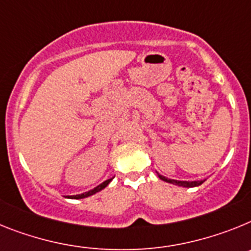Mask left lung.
<instances>
[{
  "label": "left lung",
  "mask_w": 251,
  "mask_h": 251,
  "mask_svg": "<svg viewBox=\"0 0 251 251\" xmlns=\"http://www.w3.org/2000/svg\"><path fill=\"white\" fill-rule=\"evenodd\" d=\"M156 174H158V177L160 178L162 180H164V182L172 183V184H176V186H179V187H186V188L197 187V186H200V184H202V183L206 180V179H202V180H177V179H171V178L164 177V176H162V174H159L158 172H156Z\"/></svg>",
  "instance_id": "obj_1"
}]
</instances>
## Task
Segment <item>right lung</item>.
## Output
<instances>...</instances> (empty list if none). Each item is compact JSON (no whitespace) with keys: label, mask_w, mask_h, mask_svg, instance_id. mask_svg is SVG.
Listing matches in <instances>:
<instances>
[{"label":"right lung","mask_w":251,"mask_h":251,"mask_svg":"<svg viewBox=\"0 0 251 251\" xmlns=\"http://www.w3.org/2000/svg\"><path fill=\"white\" fill-rule=\"evenodd\" d=\"M112 179H113V177L110 178V179H107V180H104V182H102L101 184H99V186L95 187V188L91 189V191H87V192H84V193H80V195L68 196V198H72V200H80V198H86V197H89V196L96 195L97 192H100V191H102V189H103V188H106V187H107L108 184H110V182Z\"/></svg>","instance_id":"1"}]
</instances>
